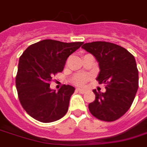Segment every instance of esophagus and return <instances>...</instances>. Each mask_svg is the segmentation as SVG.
I'll return each instance as SVG.
<instances>
[{"label": "esophagus", "mask_w": 147, "mask_h": 147, "mask_svg": "<svg viewBox=\"0 0 147 147\" xmlns=\"http://www.w3.org/2000/svg\"><path fill=\"white\" fill-rule=\"evenodd\" d=\"M77 91H79L80 93H81V94H85V90H83V89H80V88H77L76 89Z\"/></svg>", "instance_id": "1"}]
</instances>
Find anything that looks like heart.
<instances>
[{"instance_id": "b5f03b06", "label": "heart", "mask_w": 147, "mask_h": 147, "mask_svg": "<svg viewBox=\"0 0 147 147\" xmlns=\"http://www.w3.org/2000/svg\"><path fill=\"white\" fill-rule=\"evenodd\" d=\"M88 79H89L88 76H85V75H77V76L73 77L72 83L75 85H76V86H82L85 84V83L87 81Z\"/></svg>"}]
</instances>
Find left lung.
Masks as SVG:
<instances>
[{"mask_svg": "<svg viewBox=\"0 0 147 147\" xmlns=\"http://www.w3.org/2000/svg\"><path fill=\"white\" fill-rule=\"evenodd\" d=\"M96 58L100 71L96 80L105 84L106 91L94 90L95 100L88 108L94 117L114 121L125 114L132 104L139 87L136 60L126 49L107 42H93L82 45Z\"/></svg>", "mask_w": 147, "mask_h": 147, "instance_id": "8db88e82", "label": "left lung"}]
</instances>
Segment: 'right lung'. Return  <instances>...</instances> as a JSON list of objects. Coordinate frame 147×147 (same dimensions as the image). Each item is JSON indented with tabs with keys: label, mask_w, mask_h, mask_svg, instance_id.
Masks as SVG:
<instances>
[{
	"label": "right lung",
	"mask_w": 147,
	"mask_h": 147,
	"mask_svg": "<svg viewBox=\"0 0 147 147\" xmlns=\"http://www.w3.org/2000/svg\"><path fill=\"white\" fill-rule=\"evenodd\" d=\"M83 42L45 39L30 45L21 55L16 86L23 108L34 119L50 123L67 113L75 88L64 85L57 92L50 89L52 77L64 69L67 57Z\"/></svg>",
	"instance_id": "obj_1"
}]
</instances>
